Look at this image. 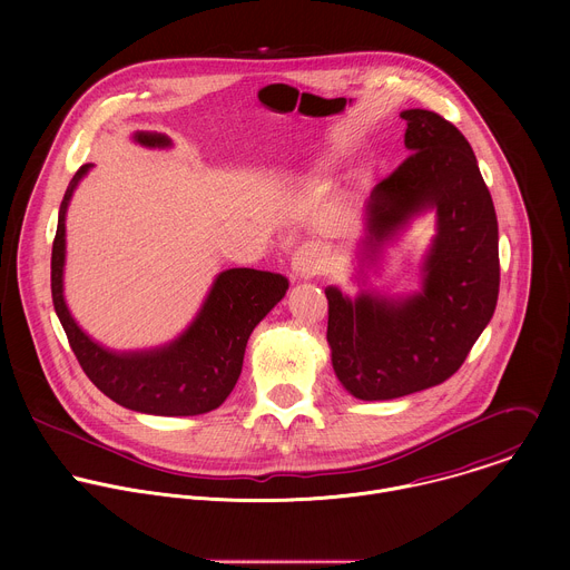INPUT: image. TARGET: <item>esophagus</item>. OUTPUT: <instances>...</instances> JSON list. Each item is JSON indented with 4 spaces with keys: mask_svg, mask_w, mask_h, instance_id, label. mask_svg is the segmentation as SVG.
<instances>
[{
    "mask_svg": "<svg viewBox=\"0 0 570 570\" xmlns=\"http://www.w3.org/2000/svg\"><path fill=\"white\" fill-rule=\"evenodd\" d=\"M324 266H327V253L317 243H304L291 259V271L297 279H313L324 271Z\"/></svg>",
    "mask_w": 570,
    "mask_h": 570,
    "instance_id": "34e87169",
    "label": "esophagus"
}]
</instances>
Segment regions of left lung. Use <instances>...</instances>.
<instances>
[{
  "label": "left lung",
  "instance_id": "1",
  "mask_svg": "<svg viewBox=\"0 0 570 570\" xmlns=\"http://www.w3.org/2000/svg\"><path fill=\"white\" fill-rule=\"evenodd\" d=\"M411 157L381 180L363 216L354 279L345 295L327 286V343L343 387L385 401L440 385L460 370L499 299V220L464 135L431 110H403ZM433 210L436 236L411 296L365 289L382 250L415 217Z\"/></svg>",
  "mask_w": 570,
  "mask_h": 570
}]
</instances>
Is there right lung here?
Returning <instances> with one entry per match:
<instances>
[{"instance_id": "right-lung-1", "label": "right lung", "mask_w": 570, "mask_h": 570, "mask_svg": "<svg viewBox=\"0 0 570 570\" xmlns=\"http://www.w3.org/2000/svg\"><path fill=\"white\" fill-rule=\"evenodd\" d=\"M132 141L146 148H169L161 132L137 130ZM95 165H83L71 178L58 212L51 250V297L71 352L88 379L128 411L159 417H194L209 413L234 390L243 354L257 324L286 295L288 279L279 273L229 268L216 275L189 327L150 350L115 352L78 327L65 302V218L69 200Z\"/></svg>"}]
</instances>
